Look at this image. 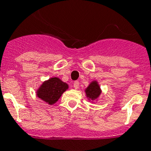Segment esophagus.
<instances>
[{"label":"esophagus","mask_w":151,"mask_h":151,"mask_svg":"<svg viewBox=\"0 0 151 151\" xmlns=\"http://www.w3.org/2000/svg\"><path fill=\"white\" fill-rule=\"evenodd\" d=\"M80 85H79V82L78 81H74L73 82V88H75V89H78V88H79Z\"/></svg>","instance_id":"1"}]
</instances>
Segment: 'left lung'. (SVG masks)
<instances>
[{"label": "left lung", "instance_id": "8db88e82", "mask_svg": "<svg viewBox=\"0 0 151 151\" xmlns=\"http://www.w3.org/2000/svg\"><path fill=\"white\" fill-rule=\"evenodd\" d=\"M85 95L87 99L92 103H95L98 100V99L102 93V89L99 85V82L97 81H92V82H90L86 88L85 89Z\"/></svg>", "mask_w": 151, "mask_h": 151}]
</instances>
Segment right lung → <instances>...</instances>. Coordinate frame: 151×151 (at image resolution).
<instances>
[{"instance_id":"obj_1","label":"right lung","mask_w":151,"mask_h":151,"mask_svg":"<svg viewBox=\"0 0 151 151\" xmlns=\"http://www.w3.org/2000/svg\"><path fill=\"white\" fill-rule=\"evenodd\" d=\"M69 88L68 84L57 77L45 81L37 89V96L49 105H53Z\"/></svg>"}]
</instances>
